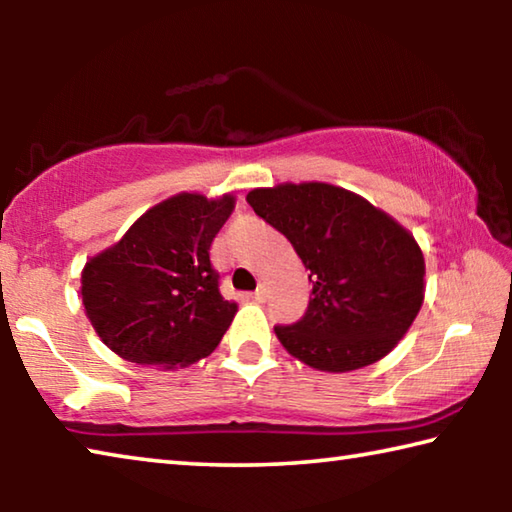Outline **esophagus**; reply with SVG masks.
<instances>
[{
	"instance_id": "34e87169",
	"label": "esophagus",
	"mask_w": 512,
	"mask_h": 512,
	"mask_svg": "<svg viewBox=\"0 0 512 512\" xmlns=\"http://www.w3.org/2000/svg\"><path fill=\"white\" fill-rule=\"evenodd\" d=\"M253 298H255L257 302H264V300L268 298V291H266V287H264V284H259V287L255 289V293H253Z\"/></svg>"
}]
</instances>
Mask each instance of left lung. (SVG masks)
<instances>
[{
    "instance_id": "left-lung-1",
    "label": "left lung",
    "mask_w": 512,
    "mask_h": 512,
    "mask_svg": "<svg viewBox=\"0 0 512 512\" xmlns=\"http://www.w3.org/2000/svg\"><path fill=\"white\" fill-rule=\"evenodd\" d=\"M246 201L291 241L314 284L305 316L275 327L287 352L325 372L386 357L424 300V257L411 232L327 183L253 189Z\"/></svg>"
}]
</instances>
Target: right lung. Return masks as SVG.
<instances>
[{"instance_id": "right-lung-1", "label": "right lung", "mask_w": 512, "mask_h": 512, "mask_svg": "<svg viewBox=\"0 0 512 512\" xmlns=\"http://www.w3.org/2000/svg\"><path fill=\"white\" fill-rule=\"evenodd\" d=\"M232 210V194H176L85 264V314L112 352L140 366L183 368L219 345L237 305L221 296L210 246Z\"/></svg>"}]
</instances>
